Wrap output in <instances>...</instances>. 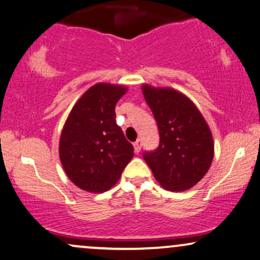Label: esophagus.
I'll list each match as a JSON object with an SVG mask.
<instances>
[{
  "label": "esophagus",
  "instance_id": "esophagus-1",
  "mask_svg": "<svg viewBox=\"0 0 260 260\" xmlns=\"http://www.w3.org/2000/svg\"><path fill=\"white\" fill-rule=\"evenodd\" d=\"M133 146H134V151H136L137 154H138V152L140 151V146H142V140L137 139L136 142L133 143Z\"/></svg>",
  "mask_w": 260,
  "mask_h": 260
}]
</instances>
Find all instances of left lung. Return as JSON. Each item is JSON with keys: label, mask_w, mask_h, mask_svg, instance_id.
<instances>
[{"label": "left lung", "mask_w": 260, "mask_h": 260, "mask_svg": "<svg viewBox=\"0 0 260 260\" xmlns=\"http://www.w3.org/2000/svg\"><path fill=\"white\" fill-rule=\"evenodd\" d=\"M143 94L157 122L160 144L143 158L170 191H184L207 173L214 155L208 124L191 100L172 88L144 84Z\"/></svg>", "instance_id": "8db88e82"}]
</instances>
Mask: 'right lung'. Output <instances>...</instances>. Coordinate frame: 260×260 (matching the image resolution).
I'll list each match as a JSON object with an SVG mask.
<instances>
[{
	"instance_id": "1",
	"label": "right lung",
	"mask_w": 260,
	"mask_h": 260,
	"mask_svg": "<svg viewBox=\"0 0 260 260\" xmlns=\"http://www.w3.org/2000/svg\"><path fill=\"white\" fill-rule=\"evenodd\" d=\"M126 90L110 83L94 84L75 104L62 128L61 165L75 185L86 191L111 189L134 155L115 112Z\"/></svg>"
}]
</instances>
